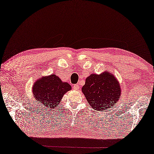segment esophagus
Listing matches in <instances>:
<instances>
[{
  "label": "esophagus",
  "mask_w": 154,
  "mask_h": 154,
  "mask_svg": "<svg viewBox=\"0 0 154 154\" xmlns=\"http://www.w3.org/2000/svg\"><path fill=\"white\" fill-rule=\"evenodd\" d=\"M79 88V84H75V85H74V86H73V89L74 90H78Z\"/></svg>",
  "instance_id": "34e87169"
}]
</instances>
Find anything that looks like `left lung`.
Returning a JSON list of instances; mask_svg holds the SVG:
<instances>
[{
	"instance_id": "obj_1",
	"label": "left lung",
	"mask_w": 154,
	"mask_h": 154,
	"mask_svg": "<svg viewBox=\"0 0 154 154\" xmlns=\"http://www.w3.org/2000/svg\"><path fill=\"white\" fill-rule=\"evenodd\" d=\"M82 91L92 108L101 112L113 108L121 94L118 79L111 72L106 71L88 77Z\"/></svg>"
}]
</instances>
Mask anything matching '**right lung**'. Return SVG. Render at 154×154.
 <instances>
[{
  "mask_svg": "<svg viewBox=\"0 0 154 154\" xmlns=\"http://www.w3.org/2000/svg\"><path fill=\"white\" fill-rule=\"evenodd\" d=\"M71 89L69 84L52 74L36 80L33 85L32 93L41 108L52 109L59 106L64 94Z\"/></svg>",
  "mask_w": 154,
  "mask_h": 154,
  "instance_id": "add662e5",
  "label": "right lung"
}]
</instances>
